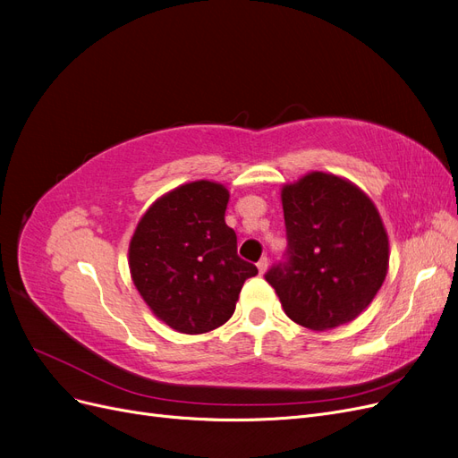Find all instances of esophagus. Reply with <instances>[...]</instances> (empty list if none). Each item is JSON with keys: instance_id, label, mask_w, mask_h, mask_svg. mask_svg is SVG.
<instances>
[{"instance_id": "obj_1", "label": "esophagus", "mask_w": 458, "mask_h": 458, "mask_svg": "<svg viewBox=\"0 0 458 458\" xmlns=\"http://www.w3.org/2000/svg\"><path fill=\"white\" fill-rule=\"evenodd\" d=\"M256 266H258V271H259V275H263V273H266L267 266H269V261H267V258H261V259L256 263Z\"/></svg>"}]
</instances>
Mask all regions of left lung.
<instances>
[{
  "label": "left lung",
  "instance_id": "1",
  "mask_svg": "<svg viewBox=\"0 0 458 458\" xmlns=\"http://www.w3.org/2000/svg\"><path fill=\"white\" fill-rule=\"evenodd\" d=\"M286 252L266 273L284 313L311 330L361 313L387 273V234L361 189L313 172L283 189Z\"/></svg>",
  "mask_w": 458,
  "mask_h": 458
}]
</instances>
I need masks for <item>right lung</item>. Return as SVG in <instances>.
<instances>
[{
    "label": "right lung",
    "instance_id": "1",
    "mask_svg": "<svg viewBox=\"0 0 458 458\" xmlns=\"http://www.w3.org/2000/svg\"><path fill=\"white\" fill-rule=\"evenodd\" d=\"M229 192L195 182L152 204L130 242L133 284L165 325L202 335L229 321L254 263L237 254V234L225 224Z\"/></svg>",
    "mask_w": 458,
    "mask_h": 458
}]
</instances>
